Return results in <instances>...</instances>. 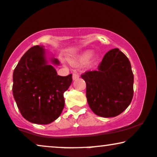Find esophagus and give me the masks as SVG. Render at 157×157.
<instances>
[{"label": "esophagus", "instance_id": "esophagus-1", "mask_svg": "<svg viewBox=\"0 0 157 157\" xmlns=\"http://www.w3.org/2000/svg\"><path fill=\"white\" fill-rule=\"evenodd\" d=\"M78 78H79V74L77 73V72L73 73V75H72V79H73V80H77V79H78Z\"/></svg>", "mask_w": 157, "mask_h": 157}]
</instances>
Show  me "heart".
<instances>
[{"instance_id": "heart-1", "label": "heart", "mask_w": 157, "mask_h": 157, "mask_svg": "<svg viewBox=\"0 0 157 157\" xmlns=\"http://www.w3.org/2000/svg\"><path fill=\"white\" fill-rule=\"evenodd\" d=\"M91 56V52L90 51L85 52L84 53H82V55L77 56L76 58L71 59L70 60V63L74 66H81V65H83L89 61Z\"/></svg>"}]
</instances>
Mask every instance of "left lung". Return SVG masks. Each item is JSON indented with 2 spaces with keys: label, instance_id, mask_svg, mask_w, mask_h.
I'll list each match as a JSON object with an SVG mask.
<instances>
[{
  "label": "left lung",
  "instance_id": "left-lung-1",
  "mask_svg": "<svg viewBox=\"0 0 157 157\" xmlns=\"http://www.w3.org/2000/svg\"><path fill=\"white\" fill-rule=\"evenodd\" d=\"M86 83L90 109L97 116H118L130 105L134 95L131 63L119 48L105 54L97 71L81 75Z\"/></svg>",
  "mask_w": 157,
  "mask_h": 157
}]
</instances>
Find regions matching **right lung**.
<instances>
[{
    "label": "right lung",
    "mask_w": 157,
    "mask_h": 157,
    "mask_svg": "<svg viewBox=\"0 0 157 157\" xmlns=\"http://www.w3.org/2000/svg\"><path fill=\"white\" fill-rule=\"evenodd\" d=\"M48 63L44 46H35L21 57L13 72L12 92L21 115L32 123L47 125L60 117L64 108L63 94L72 75H57L52 57Z\"/></svg>",
    "instance_id": "1"
}]
</instances>
